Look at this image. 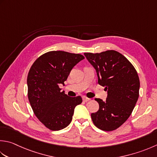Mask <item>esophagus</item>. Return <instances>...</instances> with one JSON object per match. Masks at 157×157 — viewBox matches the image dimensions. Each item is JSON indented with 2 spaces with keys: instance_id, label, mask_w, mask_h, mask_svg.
<instances>
[{
  "instance_id": "esophagus-1",
  "label": "esophagus",
  "mask_w": 157,
  "mask_h": 157,
  "mask_svg": "<svg viewBox=\"0 0 157 157\" xmlns=\"http://www.w3.org/2000/svg\"><path fill=\"white\" fill-rule=\"evenodd\" d=\"M83 101H84V102H88V101H90V99H89V98H88L86 97H83Z\"/></svg>"
}]
</instances>
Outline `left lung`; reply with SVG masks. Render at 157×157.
Returning a JSON list of instances; mask_svg holds the SVG:
<instances>
[{
	"label": "left lung",
	"mask_w": 157,
	"mask_h": 157,
	"mask_svg": "<svg viewBox=\"0 0 157 157\" xmlns=\"http://www.w3.org/2000/svg\"><path fill=\"white\" fill-rule=\"evenodd\" d=\"M84 56L96 70L99 84L107 91L105 101L95 99L99 109L91 113V118L101 130H115L129 117L139 97L137 71L127 58L115 50L88 52Z\"/></svg>",
	"instance_id": "8db88e82"
}]
</instances>
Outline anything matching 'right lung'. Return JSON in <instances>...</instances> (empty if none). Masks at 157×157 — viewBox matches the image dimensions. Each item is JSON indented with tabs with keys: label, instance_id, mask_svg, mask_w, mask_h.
I'll return each mask as SVG.
<instances>
[{
	"label": "right lung",
	"instance_id": "add662e5",
	"mask_svg": "<svg viewBox=\"0 0 157 157\" xmlns=\"http://www.w3.org/2000/svg\"><path fill=\"white\" fill-rule=\"evenodd\" d=\"M84 58L82 54L50 51L42 54L30 67L27 77L28 98L33 112L45 127L52 131L67 127L80 96L70 97L61 92L71 71Z\"/></svg>",
	"mask_w": 157,
	"mask_h": 157
}]
</instances>
